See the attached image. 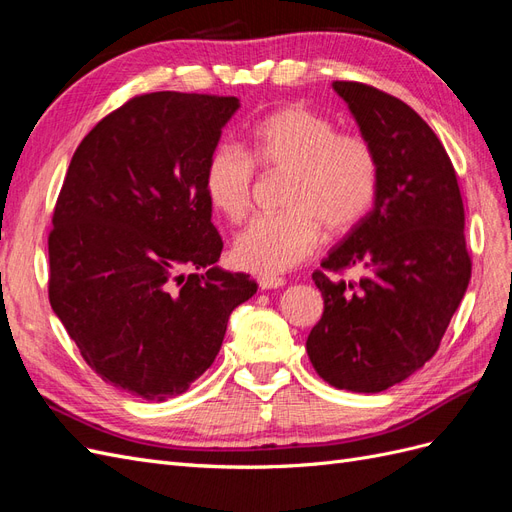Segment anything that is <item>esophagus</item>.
<instances>
[{"mask_svg":"<svg viewBox=\"0 0 512 512\" xmlns=\"http://www.w3.org/2000/svg\"><path fill=\"white\" fill-rule=\"evenodd\" d=\"M256 282L260 286V290H273V288H282L286 284L284 277L280 275H271V273H262L256 277Z\"/></svg>","mask_w":512,"mask_h":512,"instance_id":"obj_1","label":"esophagus"}]
</instances>
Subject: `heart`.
Returning <instances> with one entry per match:
<instances>
[{"label": "heart", "instance_id": "1", "mask_svg": "<svg viewBox=\"0 0 512 512\" xmlns=\"http://www.w3.org/2000/svg\"><path fill=\"white\" fill-rule=\"evenodd\" d=\"M258 166L286 173L275 215H260L232 243V262L252 273H282L316 250L320 226L342 237L359 226L376 203L380 160L365 136L337 132L312 108L290 104L258 121L250 151L218 145L205 166V194L213 211L237 224L252 207Z\"/></svg>", "mask_w": 512, "mask_h": 512}]
</instances>
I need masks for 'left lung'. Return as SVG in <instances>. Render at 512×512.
Here are the masks:
<instances>
[{
    "mask_svg": "<svg viewBox=\"0 0 512 512\" xmlns=\"http://www.w3.org/2000/svg\"><path fill=\"white\" fill-rule=\"evenodd\" d=\"M380 160L367 218L335 245L312 280L324 312L307 337L316 374L335 389L380 393L436 354L470 284L466 215L451 158L399 98L335 81ZM359 268L362 277L341 275Z\"/></svg>",
    "mask_w": 512,
    "mask_h": 512,
    "instance_id": "1",
    "label": "left lung"
}]
</instances>
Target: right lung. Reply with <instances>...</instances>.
I'll list each match as a JSON object with an SVG mask.
<instances>
[{
    "instance_id": "right-lung-1",
    "label": "right lung",
    "mask_w": 512,
    "mask_h": 512,
    "mask_svg": "<svg viewBox=\"0 0 512 512\" xmlns=\"http://www.w3.org/2000/svg\"><path fill=\"white\" fill-rule=\"evenodd\" d=\"M235 96L153 91L130 98L76 147L49 232V301L96 374L168 399L205 374L232 309L256 292L222 254L205 166ZM185 266L207 268L183 276Z\"/></svg>"
}]
</instances>
